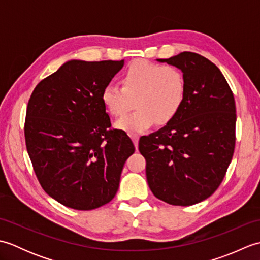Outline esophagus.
Returning <instances> with one entry per match:
<instances>
[{
    "mask_svg": "<svg viewBox=\"0 0 260 260\" xmlns=\"http://www.w3.org/2000/svg\"><path fill=\"white\" fill-rule=\"evenodd\" d=\"M131 139L133 140V143H134V145H135L136 150H137V147H139V136H137L136 134H131Z\"/></svg>",
    "mask_w": 260,
    "mask_h": 260,
    "instance_id": "obj_1",
    "label": "esophagus"
}]
</instances>
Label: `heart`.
<instances>
[{
	"label": "heart",
	"instance_id": "1",
	"mask_svg": "<svg viewBox=\"0 0 260 260\" xmlns=\"http://www.w3.org/2000/svg\"><path fill=\"white\" fill-rule=\"evenodd\" d=\"M186 97V80L174 66L136 61L123 77L121 86L109 84L102 91V102L107 113L120 117L134 106V113L116 123L128 133H141L155 123L165 125L179 114Z\"/></svg>",
	"mask_w": 260,
	"mask_h": 260
}]
</instances>
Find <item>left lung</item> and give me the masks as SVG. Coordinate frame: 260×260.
<instances>
[{"label":"left lung","mask_w":260,"mask_h":260,"mask_svg":"<svg viewBox=\"0 0 260 260\" xmlns=\"http://www.w3.org/2000/svg\"><path fill=\"white\" fill-rule=\"evenodd\" d=\"M179 68L186 97L179 114L140 139L153 194L172 206H192L218 189L235 151L236 104L220 69L194 52L157 59Z\"/></svg>","instance_id":"left-lung-1"}]
</instances>
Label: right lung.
<instances>
[{
	"label": "right lung",
	"mask_w": 260,
	"mask_h": 260,
	"mask_svg": "<svg viewBox=\"0 0 260 260\" xmlns=\"http://www.w3.org/2000/svg\"><path fill=\"white\" fill-rule=\"evenodd\" d=\"M124 60H70L41 80L27 103L26 150L42 189L63 206L92 210L113 200L126 159L125 132L109 129L102 91Z\"/></svg>",
	"instance_id": "obj_1"
}]
</instances>
